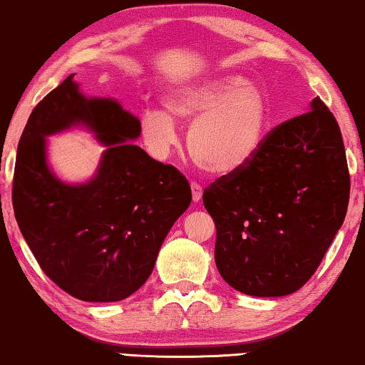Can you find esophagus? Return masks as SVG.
<instances>
[{
    "label": "esophagus",
    "instance_id": "obj_1",
    "mask_svg": "<svg viewBox=\"0 0 365 365\" xmlns=\"http://www.w3.org/2000/svg\"><path fill=\"white\" fill-rule=\"evenodd\" d=\"M191 192H192V201L194 202L201 201V197H202V186H201V184L192 181L191 182Z\"/></svg>",
    "mask_w": 365,
    "mask_h": 365
}]
</instances>
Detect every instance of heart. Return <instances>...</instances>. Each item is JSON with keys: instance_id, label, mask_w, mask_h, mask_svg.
Segmentation results:
<instances>
[{"instance_id": "heart-1", "label": "heart", "mask_w": 365, "mask_h": 365, "mask_svg": "<svg viewBox=\"0 0 365 365\" xmlns=\"http://www.w3.org/2000/svg\"><path fill=\"white\" fill-rule=\"evenodd\" d=\"M178 123H191L187 149L209 174L236 173L256 158L267 133L264 94L236 74H222L174 89L161 109L141 116L143 141L154 158L168 156L178 139Z\"/></svg>"}]
</instances>
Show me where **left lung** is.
<instances>
[{"mask_svg": "<svg viewBox=\"0 0 365 365\" xmlns=\"http://www.w3.org/2000/svg\"><path fill=\"white\" fill-rule=\"evenodd\" d=\"M349 192L341 129L317 96L309 111L272 128L251 163L204 189L224 281L257 297L296 292L341 229Z\"/></svg>", "mask_w": 365, "mask_h": 365, "instance_id": "left-lung-1", "label": "left lung"}]
</instances>
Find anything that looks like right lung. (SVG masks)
<instances>
[{
  "label": "right lung",
  "mask_w": 365,
  "mask_h": 365,
  "mask_svg": "<svg viewBox=\"0 0 365 365\" xmlns=\"http://www.w3.org/2000/svg\"><path fill=\"white\" fill-rule=\"evenodd\" d=\"M83 122L108 146L97 178L68 187L47 169L43 136ZM139 119L86 99L73 74L36 104L18 144L13 209L43 272L86 302L123 301L151 276L164 237L191 204L187 179L126 143Z\"/></svg>",
  "instance_id": "right-lung-1"
}]
</instances>
